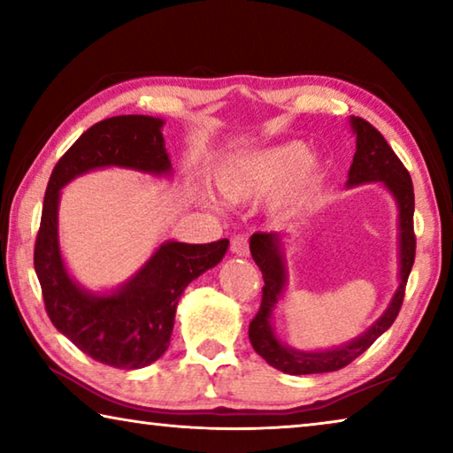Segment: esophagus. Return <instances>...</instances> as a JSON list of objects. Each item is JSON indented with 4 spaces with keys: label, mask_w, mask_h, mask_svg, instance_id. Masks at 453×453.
Returning a JSON list of instances; mask_svg holds the SVG:
<instances>
[{
    "label": "esophagus",
    "mask_w": 453,
    "mask_h": 453,
    "mask_svg": "<svg viewBox=\"0 0 453 453\" xmlns=\"http://www.w3.org/2000/svg\"><path fill=\"white\" fill-rule=\"evenodd\" d=\"M229 248L235 256H248L250 254V242H248V235L245 234H237L232 237V243H229Z\"/></svg>",
    "instance_id": "esophagus-1"
}]
</instances>
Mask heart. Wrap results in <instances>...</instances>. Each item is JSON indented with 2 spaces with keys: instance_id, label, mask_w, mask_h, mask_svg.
<instances>
[{
  "instance_id": "1",
  "label": "heart",
  "mask_w": 453,
  "mask_h": 453,
  "mask_svg": "<svg viewBox=\"0 0 453 453\" xmlns=\"http://www.w3.org/2000/svg\"><path fill=\"white\" fill-rule=\"evenodd\" d=\"M313 172L310 151L300 142L264 150L232 159L216 175L221 196L234 203L254 202L289 181L303 180Z\"/></svg>"
}]
</instances>
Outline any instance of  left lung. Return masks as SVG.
I'll use <instances>...</instances> for the list:
<instances>
[{
    "mask_svg": "<svg viewBox=\"0 0 453 453\" xmlns=\"http://www.w3.org/2000/svg\"><path fill=\"white\" fill-rule=\"evenodd\" d=\"M351 126L357 135L356 142V156L354 164L349 167L348 186H357L365 181H383L388 189L392 191L394 197L400 205V288L386 313L367 329L364 335H359L348 346L329 349V351H305L289 349L281 346L278 337L273 335L270 326V316L275 302L283 289L286 281V267H283L281 242L278 234H262L257 232L251 235L250 251L254 256L256 264L264 275L262 288V303L256 318L250 321V342L254 349L262 356L267 364L275 370L286 372L291 375H305V373H326L337 372L342 367L354 362L364 351L394 324L397 313L402 310L405 286L416 259V234H413V183L410 172L405 170L402 159L395 156V151L389 148L378 129L364 118H351Z\"/></svg>",
    "mask_w": 453,
    "mask_h": 453,
    "instance_id": "1",
    "label": "left lung"
}]
</instances>
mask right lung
<instances>
[{
    "label": "right lung",
    "mask_w": 453,
    "mask_h": 453,
    "mask_svg": "<svg viewBox=\"0 0 453 453\" xmlns=\"http://www.w3.org/2000/svg\"><path fill=\"white\" fill-rule=\"evenodd\" d=\"M162 126V119L150 116H116L83 132L53 167L35 235L34 267L51 324L83 354L119 370H137L164 356L183 289L221 262L229 242H167L124 288L91 296L75 286L61 262L58 199L67 181L94 167L170 172Z\"/></svg>",
    "instance_id": "add662e5"
}]
</instances>
